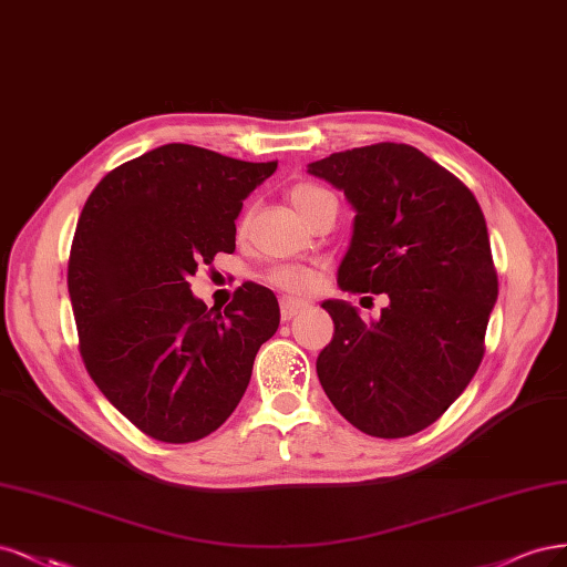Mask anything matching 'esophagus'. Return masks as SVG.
Listing matches in <instances>:
<instances>
[{"label": "esophagus", "instance_id": "esophagus-1", "mask_svg": "<svg viewBox=\"0 0 567 567\" xmlns=\"http://www.w3.org/2000/svg\"><path fill=\"white\" fill-rule=\"evenodd\" d=\"M306 306H308L306 301H299V299H287V297H285V299L280 301V316H282V320H291L295 316H299Z\"/></svg>", "mask_w": 567, "mask_h": 567}]
</instances>
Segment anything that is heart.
Here are the masks:
<instances>
[{"label":"heart","mask_w":567,"mask_h":567,"mask_svg":"<svg viewBox=\"0 0 567 567\" xmlns=\"http://www.w3.org/2000/svg\"><path fill=\"white\" fill-rule=\"evenodd\" d=\"M330 197H332L330 193L318 188V186H310V184H299L289 193L291 205H295V209L301 216H306L318 203H322V199H330ZM268 280L285 291L306 295V291L316 287V272L310 268H303V266H282V268L272 270Z\"/></svg>","instance_id":"obj_1"}]
</instances>
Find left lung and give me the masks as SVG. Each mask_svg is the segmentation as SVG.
<instances>
[{"mask_svg":"<svg viewBox=\"0 0 567 567\" xmlns=\"http://www.w3.org/2000/svg\"><path fill=\"white\" fill-rule=\"evenodd\" d=\"M355 212L337 282L386 295L381 318L327 299L334 337L318 379L341 416L374 437L431 426L476 374L497 272L473 193L405 143H377L310 162Z\"/></svg>","mask_w":567,"mask_h":567,"instance_id":"8db88e82","label":"left lung"}]
</instances>
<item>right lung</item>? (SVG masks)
Instances as JSON below:
<instances>
[{"instance_id": "add662e5", "label": "right lung", "mask_w": 567, "mask_h": 567, "mask_svg": "<svg viewBox=\"0 0 567 567\" xmlns=\"http://www.w3.org/2000/svg\"><path fill=\"white\" fill-rule=\"evenodd\" d=\"M276 169L167 143L103 176L80 214L68 291L86 372L155 441L221 426L278 332L268 287L245 282L216 313L190 291L197 266L235 251L243 199Z\"/></svg>"}]
</instances>
